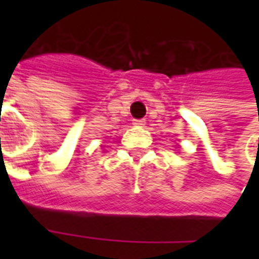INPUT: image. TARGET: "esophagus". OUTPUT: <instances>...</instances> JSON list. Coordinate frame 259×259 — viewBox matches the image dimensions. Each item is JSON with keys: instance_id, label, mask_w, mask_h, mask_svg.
I'll list each match as a JSON object with an SVG mask.
<instances>
[{"instance_id": "1", "label": "esophagus", "mask_w": 259, "mask_h": 259, "mask_svg": "<svg viewBox=\"0 0 259 259\" xmlns=\"http://www.w3.org/2000/svg\"><path fill=\"white\" fill-rule=\"evenodd\" d=\"M134 126H144L145 125V119H134Z\"/></svg>"}]
</instances>
